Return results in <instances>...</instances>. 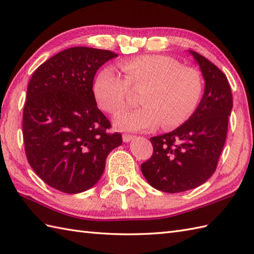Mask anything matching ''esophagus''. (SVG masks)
<instances>
[{"mask_svg": "<svg viewBox=\"0 0 254 254\" xmlns=\"http://www.w3.org/2000/svg\"><path fill=\"white\" fill-rule=\"evenodd\" d=\"M133 138H134V136L131 134H123L122 135V139H123V141H126V143H127V141H129Z\"/></svg>", "mask_w": 254, "mask_h": 254, "instance_id": "obj_1", "label": "esophagus"}]
</instances>
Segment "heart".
Returning <instances> with one entry per match:
<instances>
[{
	"label": "heart",
	"instance_id": "1",
	"mask_svg": "<svg viewBox=\"0 0 254 254\" xmlns=\"http://www.w3.org/2000/svg\"><path fill=\"white\" fill-rule=\"evenodd\" d=\"M125 79L113 68L100 71L93 85L94 97L104 111L117 115L129 104V88L140 91L143 106L119 115L117 127L145 131L178 127L196 113L204 92V80L198 69L164 55H143L120 64Z\"/></svg>",
	"mask_w": 254,
	"mask_h": 254
}]
</instances>
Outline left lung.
Listing matches in <instances>:
<instances>
[{
  "instance_id": "8db88e82",
  "label": "left lung",
  "mask_w": 254,
  "mask_h": 254,
  "mask_svg": "<svg viewBox=\"0 0 254 254\" xmlns=\"http://www.w3.org/2000/svg\"><path fill=\"white\" fill-rule=\"evenodd\" d=\"M190 52L205 81L201 102L184 125L150 138L154 152L140 166L141 173L152 187L170 193L196 188L214 173L233 108L226 75L202 55Z\"/></svg>"
}]
</instances>
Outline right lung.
Instances as JSON below:
<instances>
[{"label":"right lung","instance_id":"add662e5","mask_svg":"<svg viewBox=\"0 0 254 254\" xmlns=\"http://www.w3.org/2000/svg\"><path fill=\"white\" fill-rule=\"evenodd\" d=\"M118 56L75 46L51 57L28 84L22 135L28 162L47 185L66 193L90 190L104 173L106 158L122 144L120 133L97 108L94 76Z\"/></svg>","mask_w":254,"mask_h":254}]
</instances>
